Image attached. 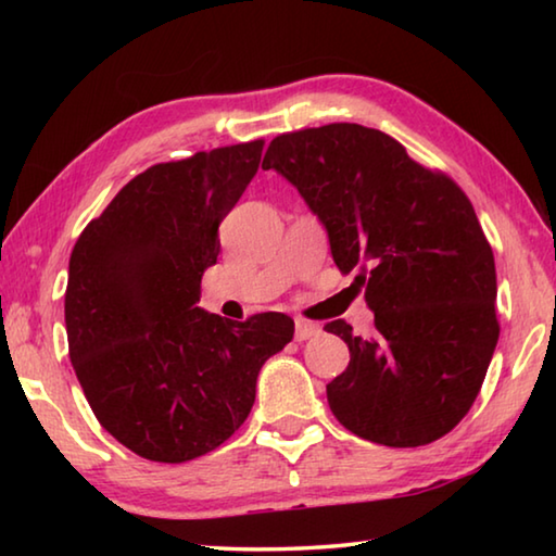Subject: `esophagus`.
Returning <instances> with one entry per match:
<instances>
[{
    "label": "esophagus",
    "instance_id": "34e87169",
    "mask_svg": "<svg viewBox=\"0 0 556 556\" xmlns=\"http://www.w3.org/2000/svg\"><path fill=\"white\" fill-rule=\"evenodd\" d=\"M321 333V326L314 324V321H306V318H296V341H308V338H314Z\"/></svg>",
    "mask_w": 556,
    "mask_h": 556
}]
</instances>
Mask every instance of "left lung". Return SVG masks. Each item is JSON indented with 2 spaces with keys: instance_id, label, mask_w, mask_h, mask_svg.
<instances>
[{
  "instance_id": "8db88e82",
  "label": "left lung",
  "mask_w": 556,
  "mask_h": 556,
  "mask_svg": "<svg viewBox=\"0 0 556 556\" xmlns=\"http://www.w3.org/2000/svg\"><path fill=\"white\" fill-rule=\"evenodd\" d=\"M265 168L324 223L341 271L361 267L375 336H341L351 363L326 384L355 437L425 446L448 434L481 392L497 343L495 260L466 193L409 159L397 139L351 122L271 139Z\"/></svg>"
}]
</instances>
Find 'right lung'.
Masks as SVG:
<instances>
[{
	"mask_svg": "<svg viewBox=\"0 0 556 556\" xmlns=\"http://www.w3.org/2000/svg\"><path fill=\"white\" fill-rule=\"evenodd\" d=\"M255 142L149 166L71 252L65 331L102 429L137 456L184 464L230 439L267 357L294 338L269 312L228 321L199 306L218 228L257 174Z\"/></svg>",
	"mask_w": 556,
	"mask_h": 556,
	"instance_id": "right-lung-1",
	"label": "right lung"
}]
</instances>
